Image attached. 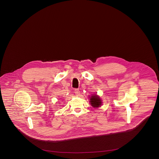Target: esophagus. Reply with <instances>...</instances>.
Segmentation results:
<instances>
[{
	"label": "esophagus",
	"instance_id": "34e87169",
	"mask_svg": "<svg viewBox=\"0 0 159 159\" xmlns=\"http://www.w3.org/2000/svg\"><path fill=\"white\" fill-rule=\"evenodd\" d=\"M75 93L76 95H80V91L78 89H75Z\"/></svg>",
	"mask_w": 159,
	"mask_h": 159
}]
</instances>
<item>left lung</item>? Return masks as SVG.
<instances>
[{"instance_id":"left-lung-1","label":"left lung","mask_w":159,"mask_h":159,"mask_svg":"<svg viewBox=\"0 0 159 159\" xmlns=\"http://www.w3.org/2000/svg\"><path fill=\"white\" fill-rule=\"evenodd\" d=\"M90 103L91 106L94 108H98L102 104L101 99L97 95H92L90 98Z\"/></svg>"}]
</instances>
